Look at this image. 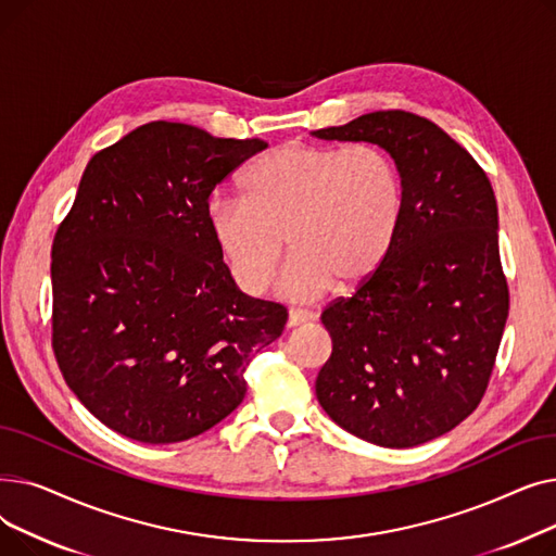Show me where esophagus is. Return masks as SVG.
Listing matches in <instances>:
<instances>
[{
    "label": "esophagus",
    "instance_id": "esophagus-1",
    "mask_svg": "<svg viewBox=\"0 0 556 556\" xmlns=\"http://www.w3.org/2000/svg\"><path fill=\"white\" fill-rule=\"evenodd\" d=\"M311 319H313V313L290 308V311H288V319H286V327H288V329H295V327H300V325L311 323Z\"/></svg>",
    "mask_w": 556,
    "mask_h": 556
}]
</instances>
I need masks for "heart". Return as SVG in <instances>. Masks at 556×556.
Segmentation results:
<instances>
[{
    "instance_id": "1",
    "label": "heart",
    "mask_w": 556,
    "mask_h": 556,
    "mask_svg": "<svg viewBox=\"0 0 556 556\" xmlns=\"http://www.w3.org/2000/svg\"><path fill=\"white\" fill-rule=\"evenodd\" d=\"M243 198L207 202L210 237L245 293L268 286L286 243L279 293L327 295L365 281L388 256L405 207L399 164L378 146L283 143L241 175Z\"/></svg>"
}]
</instances>
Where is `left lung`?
Returning a JSON list of instances; mask_svg holds the SVG:
<instances>
[{
    "mask_svg": "<svg viewBox=\"0 0 556 556\" xmlns=\"http://www.w3.org/2000/svg\"><path fill=\"white\" fill-rule=\"evenodd\" d=\"M311 135L376 143L405 187L388 256L352 298L323 313L333 352L317 374V401L369 444H426L476 410L507 323L491 182L440 126L403 110Z\"/></svg>",
    "mask_w": 556,
    "mask_h": 556,
    "instance_id": "8db88e82",
    "label": "left lung"
}]
</instances>
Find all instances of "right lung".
I'll list each match as a JSON object with an SVG mask.
<instances>
[{
	"label": "right lung",
	"mask_w": 556,
	"mask_h": 556,
	"mask_svg": "<svg viewBox=\"0 0 556 556\" xmlns=\"http://www.w3.org/2000/svg\"><path fill=\"white\" fill-rule=\"evenodd\" d=\"M261 139L151 122L85 166L51 252L53 352L101 424L175 444L241 405L243 371L286 308L241 293L207 229V200Z\"/></svg>",
	"instance_id": "obj_1"
}]
</instances>
